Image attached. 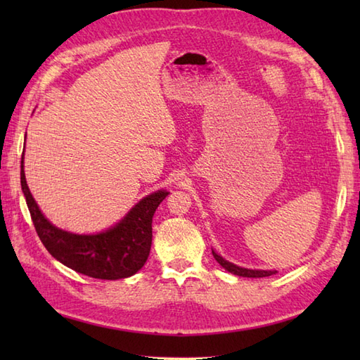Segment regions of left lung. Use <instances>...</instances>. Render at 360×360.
<instances>
[{
    "mask_svg": "<svg viewBox=\"0 0 360 360\" xmlns=\"http://www.w3.org/2000/svg\"><path fill=\"white\" fill-rule=\"evenodd\" d=\"M213 257H215L217 262L224 267L226 271L232 272L235 275H240V277H248V278H262V277H269V275H274L277 271H258V269H246V267H240L236 266L231 262H227V259H224L221 255L215 254V252L212 250Z\"/></svg>",
    "mask_w": 360,
    "mask_h": 360,
    "instance_id": "8db88e82",
    "label": "left lung"
}]
</instances>
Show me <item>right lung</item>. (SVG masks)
<instances>
[{
	"mask_svg": "<svg viewBox=\"0 0 360 360\" xmlns=\"http://www.w3.org/2000/svg\"><path fill=\"white\" fill-rule=\"evenodd\" d=\"M21 188L35 231L49 254L72 271L101 280L131 277L145 264L151 249L153 215L168 195L165 190H158L137 202L120 223L108 231L77 235L62 231L44 218L27 187L22 158Z\"/></svg>",
	"mask_w": 360,
	"mask_h": 360,
	"instance_id": "right-lung-1",
	"label": "right lung"
}]
</instances>
